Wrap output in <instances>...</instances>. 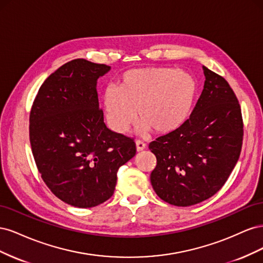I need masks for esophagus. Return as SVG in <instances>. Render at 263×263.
Returning <instances> with one entry per match:
<instances>
[{"label": "esophagus", "instance_id": "obj_1", "mask_svg": "<svg viewBox=\"0 0 263 263\" xmlns=\"http://www.w3.org/2000/svg\"><path fill=\"white\" fill-rule=\"evenodd\" d=\"M146 147H147V145L145 144L144 141L136 140V149H137V151H142L144 149H146Z\"/></svg>", "mask_w": 263, "mask_h": 263}]
</instances>
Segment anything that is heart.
I'll use <instances>...</instances> for the list:
<instances>
[{
  "label": "heart",
  "mask_w": 263,
  "mask_h": 263,
  "mask_svg": "<svg viewBox=\"0 0 263 263\" xmlns=\"http://www.w3.org/2000/svg\"><path fill=\"white\" fill-rule=\"evenodd\" d=\"M197 95L194 77L166 67L134 69L125 72L119 87L109 86L103 104L107 123L124 134L137 118L142 129L170 134L186 122Z\"/></svg>",
  "instance_id": "obj_1"
}]
</instances>
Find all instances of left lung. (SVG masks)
I'll return each instance as SVG.
<instances>
[{"label":"left lung","instance_id":"8db88e82","mask_svg":"<svg viewBox=\"0 0 263 263\" xmlns=\"http://www.w3.org/2000/svg\"><path fill=\"white\" fill-rule=\"evenodd\" d=\"M204 89L179 129L149 144L157 158L150 174L157 195L174 206L208 200L225 184L239 159L241 108L224 78L203 66Z\"/></svg>","mask_w":263,"mask_h":263}]
</instances>
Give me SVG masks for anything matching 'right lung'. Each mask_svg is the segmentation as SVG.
<instances>
[{"label": "right lung", "instance_id": "right-lung-1", "mask_svg": "<svg viewBox=\"0 0 263 263\" xmlns=\"http://www.w3.org/2000/svg\"><path fill=\"white\" fill-rule=\"evenodd\" d=\"M110 70L71 60L39 89L29 115V140L51 192L76 208H94L113 195L119 166L136 155L134 139L108 129L99 106L98 79Z\"/></svg>", "mask_w": 263, "mask_h": 263}]
</instances>
